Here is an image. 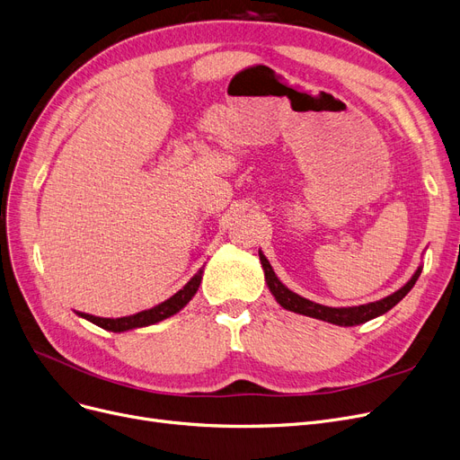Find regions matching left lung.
Returning <instances> with one entry per match:
<instances>
[{
  "label": "left lung",
  "instance_id": "left-lung-1",
  "mask_svg": "<svg viewBox=\"0 0 460 460\" xmlns=\"http://www.w3.org/2000/svg\"><path fill=\"white\" fill-rule=\"evenodd\" d=\"M259 259H261L269 289L276 296V301L282 305L286 310L303 314V315H310V317H315V319H323V322H329V323H334V325H344V327L365 323V322H368V319L377 317V315L385 314L387 310H391L394 305L401 303L402 298L408 295V291L417 282L419 274H421V269H417L413 278L402 289H398L396 293L382 298V301H376V303H370V305H361V306H353V308H331V306H323V305H315V303L308 301V298L289 291L276 278L270 263L267 261V257L261 252H259Z\"/></svg>",
  "mask_w": 460,
  "mask_h": 460
}]
</instances>
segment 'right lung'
<instances>
[{"mask_svg":"<svg viewBox=\"0 0 460 460\" xmlns=\"http://www.w3.org/2000/svg\"><path fill=\"white\" fill-rule=\"evenodd\" d=\"M201 278H203V270H199V274H195L181 291L174 293L171 298H167L165 303L157 305L150 310L128 315V317H116V319L95 317V315L84 314V312H78V315H83V317L88 319V322L99 325L102 329L112 331V332H122V331H129V329H137V327H146V325L162 322V319L176 314L178 310H182L191 301V296L197 293L199 284H201Z\"/></svg>","mask_w":460,"mask_h":460,"instance_id":"1","label":"right lung"}]
</instances>
